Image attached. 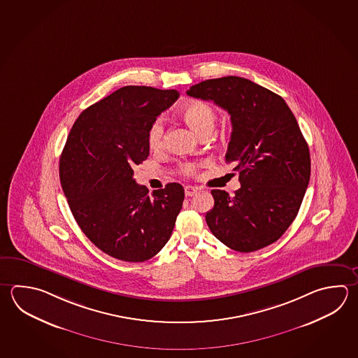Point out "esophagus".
Returning <instances> with one entry per match:
<instances>
[{
  "label": "esophagus",
  "mask_w": 358,
  "mask_h": 358,
  "mask_svg": "<svg viewBox=\"0 0 358 358\" xmlns=\"http://www.w3.org/2000/svg\"><path fill=\"white\" fill-rule=\"evenodd\" d=\"M197 192V189L194 186H186L185 187V195L186 196H194Z\"/></svg>",
  "instance_id": "1"
}]
</instances>
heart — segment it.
<instances>
[{
	"mask_svg": "<svg viewBox=\"0 0 358 358\" xmlns=\"http://www.w3.org/2000/svg\"><path fill=\"white\" fill-rule=\"evenodd\" d=\"M183 120L189 124L191 128L195 130L199 135L211 131L216 122V111L213 106L206 102L191 101L187 103L181 111ZM163 136H164V127L162 119H157L152 122L148 130L149 148L157 150L163 145ZM195 163H183L181 164V171L185 175H194L196 172Z\"/></svg>",
	"mask_w": 358,
	"mask_h": 358,
	"instance_id": "b5f03b06",
	"label": "heart"
}]
</instances>
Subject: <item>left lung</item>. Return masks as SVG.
<instances>
[{
    "mask_svg": "<svg viewBox=\"0 0 358 358\" xmlns=\"http://www.w3.org/2000/svg\"><path fill=\"white\" fill-rule=\"evenodd\" d=\"M187 94L227 110L233 127L225 159L239 173L241 189L234 196L211 191V233L243 253L276 242L296 217L310 180L309 147L290 108L281 96L236 76L200 82Z\"/></svg>",
    "mask_w": 358,
    "mask_h": 358,
    "instance_id": "left-lung-1",
    "label": "left lung"
}]
</instances>
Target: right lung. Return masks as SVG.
<instances>
[{
    "label": "right lung",
    "mask_w": 358,
    "mask_h": 358,
    "mask_svg": "<svg viewBox=\"0 0 358 358\" xmlns=\"http://www.w3.org/2000/svg\"><path fill=\"white\" fill-rule=\"evenodd\" d=\"M176 90L125 86L82 111L59 159L62 189L82 231L108 256L144 262L169 242L182 209L180 183L148 189L135 166L149 155L148 130Z\"/></svg>",
    "instance_id": "right-lung-1"
}]
</instances>
